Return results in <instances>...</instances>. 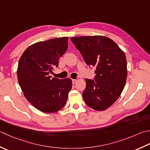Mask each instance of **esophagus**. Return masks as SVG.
<instances>
[{
  "label": "esophagus",
  "instance_id": "esophagus-1",
  "mask_svg": "<svg viewBox=\"0 0 150 150\" xmlns=\"http://www.w3.org/2000/svg\"><path fill=\"white\" fill-rule=\"evenodd\" d=\"M77 79H72V83H73V84H75L76 83H77Z\"/></svg>",
  "mask_w": 150,
  "mask_h": 150
}]
</instances>
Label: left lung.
<instances>
[{
	"mask_svg": "<svg viewBox=\"0 0 150 150\" xmlns=\"http://www.w3.org/2000/svg\"><path fill=\"white\" fill-rule=\"evenodd\" d=\"M88 66L95 67L94 80L85 79L84 102L92 109L103 111L116 101L127 76L124 52L113 40L104 36L71 38Z\"/></svg>",
	"mask_w": 150,
	"mask_h": 150,
	"instance_id": "left-lung-1",
	"label": "left lung"
}]
</instances>
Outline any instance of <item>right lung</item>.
Segmentation results:
<instances>
[{
    "instance_id": "add662e5",
    "label": "right lung",
    "mask_w": 150,
    "mask_h": 150,
    "mask_svg": "<svg viewBox=\"0 0 150 150\" xmlns=\"http://www.w3.org/2000/svg\"><path fill=\"white\" fill-rule=\"evenodd\" d=\"M68 38L62 37L39 42L30 45L21 57L17 75L26 99L45 113H54L62 108L72 88L70 78H51L58 60L67 51Z\"/></svg>"
}]
</instances>
